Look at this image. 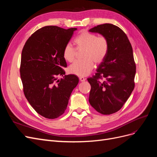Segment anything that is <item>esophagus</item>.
I'll return each instance as SVG.
<instances>
[{
    "instance_id": "obj_1",
    "label": "esophagus",
    "mask_w": 157,
    "mask_h": 157,
    "mask_svg": "<svg viewBox=\"0 0 157 157\" xmlns=\"http://www.w3.org/2000/svg\"><path fill=\"white\" fill-rule=\"evenodd\" d=\"M79 80H80V82H84V81H85V80H86V78L82 77H79Z\"/></svg>"
}]
</instances>
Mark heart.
I'll list each match as a JSON object with an SVG mask.
<instances>
[{
	"label": "heart",
	"instance_id": "1",
	"mask_svg": "<svg viewBox=\"0 0 157 157\" xmlns=\"http://www.w3.org/2000/svg\"><path fill=\"white\" fill-rule=\"evenodd\" d=\"M74 42L77 50H83L82 57L84 59L75 61L69 66V71L78 77H85L93 70L94 62L99 64L105 58L109 50V42L105 37L82 31L75 38ZM77 50L70 43L66 44L63 51L64 59L69 62L73 61L77 55Z\"/></svg>",
	"mask_w": 157,
	"mask_h": 157
}]
</instances>
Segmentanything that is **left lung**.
Segmentation results:
<instances>
[{
  "mask_svg": "<svg viewBox=\"0 0 157 157\" xmlns=\"http://www.w3.org/2000/svg\"><path fill=\"white\" fill-rule=\"evenodd\" d=\"M105 37L109 50L105 58L98 65L97 73L88 78L91 85L89 102L103 115L119 111L134 88L136 63L133 50L126 35L111 23L99 25L89 30ZM104 78L105 82H99Z\"/></svg>",
  "mask_w": 157,
  "mask_h": 157,
  "instance_id": "left-lung-1",
  "label": "left lung"
}]
</instances>
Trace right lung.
<instances>
[{
    "label": "right lung",
    "instance_id": "right-lung-1",
    "mask_svg": "<svg viewBox=\"0 0 157 157\" xmlns=\"http://www.w3.org/2000/svg\"><path fill=\"white\" fill-rule=\"evenodd\" d=\"M77 29L42 27L28 39L22 50L20 76L25 96L39 115L49 119L64 113L79 81L75 75H64L63 69L67 67L63 48ZM58 75L64 77L58 79Z\"/></svg>",
    "mask_w": 157,
    "mask_h": 157
}]
</instances>
